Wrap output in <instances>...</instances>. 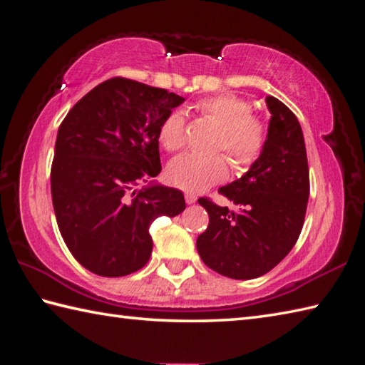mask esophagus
<instances>
[{
	"label": "esophagus",
	"instance_id": "esophagus-1",
	"mask_svg": "<svg viewBox=\"0 0 365 365\" xmlns=\"http://www.w3.org/2000/svg\"><path fill=\"white\" fill-rule=\"evenodd\" d=\"M196 195L193 193H185V201H187V204H195L196 202Z\"/></svg>",
	"mask_w": 365,
	"mask_h": 365
}]
</instances>
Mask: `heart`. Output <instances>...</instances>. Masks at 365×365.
I'll return each instance as SVG.
<instances>
[{"instance_id": "b5f03b06", "label": "heart", "mask_w": 365, "mask_h": 365, "mask_svg": "<svg viewBox=\"0 0 365 365\" xmlns=\"http://www.w3.org/2000/svg\"><path fill=\"white\" fill-rule=\"evenodd\" d=\"M196 108L220 125L215 147L228 153L235 170L246 172L258 161L267 145V125L262 118L252 113L249 101L235 94H218L202 98L196 103ZM158 140L168 151L183 147L185 116L180 110H172L165 115L158 129ZM225 177L227 160L222 155H182L168 168L169 182L188 193H201Z\"/></svg>"}]
</instances>
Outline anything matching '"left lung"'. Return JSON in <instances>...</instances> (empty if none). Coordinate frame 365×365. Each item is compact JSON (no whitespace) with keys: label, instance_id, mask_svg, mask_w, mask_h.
<instances>
[{"label":"left lung","instance_id":"8db88e82","mask_svg":"<svg viewBox=\"0 0 365 365\" xmlns=\"http://www.w3.org/2000/svg\"><path fill=\"white\" fill-rule=\"evenodd\" d=\"M271 113L262 156L218 193L240 205L230 210L200 197L209 227L196 247L210 269L231 279H254L273 269L302 233L309 196V169L297 116L268 96Z\"/></svg>","mask_w":365,"mask_h":365}]
</instances>
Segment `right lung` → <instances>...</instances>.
Wrapping results in <instances>:
<instances>
[{
	"mask_svg": "<svg viewBox=\"0 0 365 365\" xmlns=\"http://www.w3.org/2000/svg\"><path fill=\"white\" fill-rule=\"evenodd\" d=\"M183 101L118 76L88 92L58 128L52 204L68 250L91 273H135L150 260L155 218L185 210V197L175 188L135 190L161 172L158 129Z\"/></svg>",
	"mask_w": 365,
	"mask_h": 365,
	"instance_id": "add662e5",
	"label": "right lung"
}]
</instances>
